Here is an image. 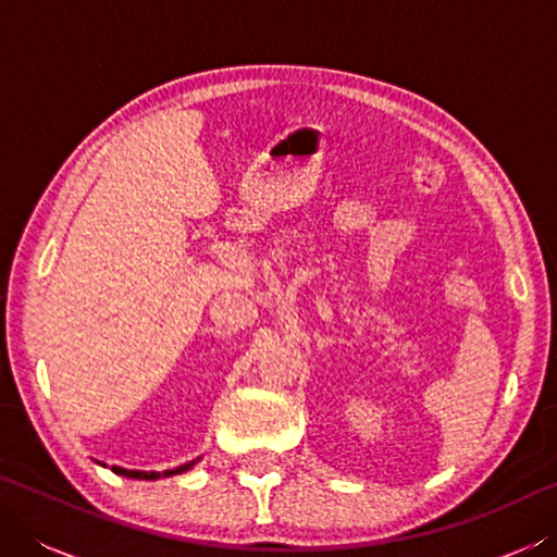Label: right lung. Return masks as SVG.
Returning <instances> with one entry per match:
<instances>
[{"instance_id":"obj_1","label":"right lung","mask_w":557,"mask_h":557,"mask_svg":"<svg viewBox=\"0 0 557 557\" xmlns=\"http://www.w3.org/2000/svg\"><path fill=\"white\" fill-rule=\"evenodd\" d=\"M199 459L201 457H196L191 461H186V465H182V467H174V469H166V471H139V469H122V467H112V471H115V474H120V476H127V479H147V482H154V479L174 476V474H182V471H188ZM98 465H100V461H98ZM102 467H106V465H102Z\"/></svg>"}]
</instances>
